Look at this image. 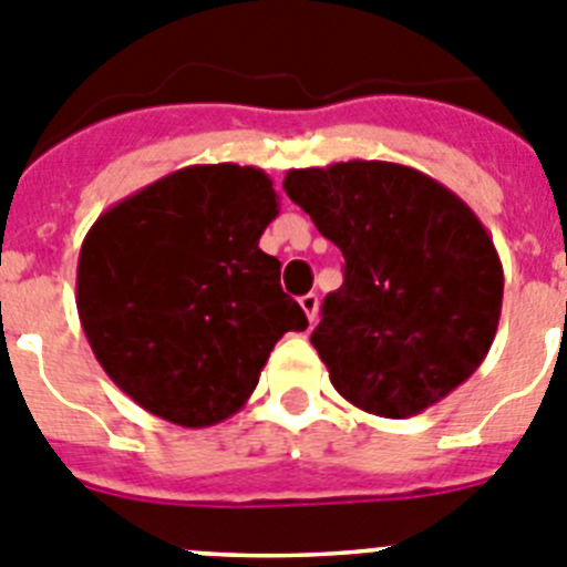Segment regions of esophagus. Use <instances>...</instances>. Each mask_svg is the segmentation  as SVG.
Returning a JSON list of instances; mask_svg holds the SVG:
<instances>
[{
    "instance_id": "esophagus-1",
    "label": "esophagus",
    "mask_w": 567,
    "mask_h": 567,
    "mask_svg": "<svg viewBox=\"0 0 567 567\" xmlns=\"http://www.w3.org/2000/svg\"><path fill=\"white\" fill-rule=\"evenodd\" d=\"M298 303H300V309H303V312H307L309 323H315V318H318V295H315V292L303 295V298H300Z\"/></svg>"
}]
</instances>
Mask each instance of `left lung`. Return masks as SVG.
<instances>
[{"mask_svg": "<svg viewBox=\"0 0 567 567\" xmlns=\"http://www.w3.org/2000/svg\"><path fill=\"white\" fill-rule=\"evenodd\" d=\"M284 189L346 258L312 332L340 398L403 420L477 372L503 312V264L460 195L360 158L289 169Z\"/></svg>", "mask_w": 567, "mask_h": 567, "instance_id": "left-lung-1", "label": "left lung"}]
</instances>
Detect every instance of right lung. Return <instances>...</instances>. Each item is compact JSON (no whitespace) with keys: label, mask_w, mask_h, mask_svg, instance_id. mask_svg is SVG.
<instances>
[{"label":"right lung","mask_w":567,"mask_h":567,"mask_svg":"<svg viewBox=\"0 0 567 567\" xmlns=\"http://www.w3.org/2000/svg\"><path fill=\"white\" fill-rule=\"evenodd\" d=\"M278 218L258 167L193 164L113 204L84 235L76 309L87 343L144 412L184 429L233 417L269 352L309 327L258 247Z\"/></svg>","instance_id":"right-lung-1"}]
</instances>
